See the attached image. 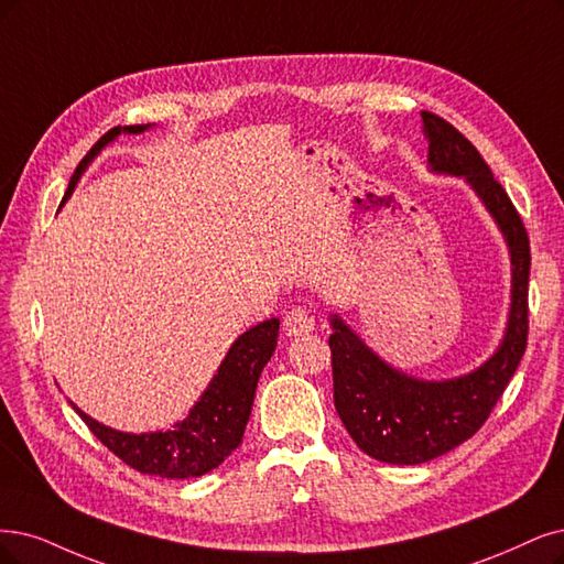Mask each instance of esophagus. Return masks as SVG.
Here are the masks:
<instances>
[{
	"instance_id": "obj_1",
	"label": "esophagus",
	"mask_w": 564,
	"mask_h": 564,
	"mask_svg": "<svg viewBox=\"0 0 564 564\" xmlns=\"http://www.w3.org/2000/svg\"><path fill=\"white\" fill-rule=\"evenodd\" d=\"M314 327H316L314 316H311L308 311L302 308V306L290 308L288 314H285V318H283V332H285L288 337L308 335V332H314Z\"/></svg>"
}]
</instances>
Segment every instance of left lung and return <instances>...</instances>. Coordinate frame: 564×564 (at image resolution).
<instances>
[{"mask_svg":"<svg viewBox=\"0 0 564 564\" xmlns=\"http://www.w3.org/2000/svg\"><path fill=\"white\" fill-rule=\"evenodd\" d=\"M434 174L463 176L502 229L511 256V308L502 344L465 377L423 381L381 360L337 314L329 318L335 406L344 427L373 460L423 465L481 430L528 346L530 239L505 187L471 141L436 113L423 111Z\"/></svg>","mask_w":564,"mask_h":564,"instance_id":"8db88e82","label":"left lung"}]
</instances>
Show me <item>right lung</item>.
<instances>
[{"mask_svg":"<svg viewBox=\"0 0 564 564\" xmlns=\"http://www.w3.org/2000/svg\"><path fill=\"white\" fill-rule=\"evenodd\" d=\"M149 128L151 124H124V128H113L104 134L76 166L62 204L72 197L80 174L86 172V166L104 145L111 143L118 134H139ZM276 339L279 318H269L246 329L229 346L216 377L204 390L199 402L187 413V419L176 423L172 430L143 434L118 432L97 423L76 404L72 406L97 440L116 453L124 465L141 474L162 478H195L223 465L227 455H232V451L241 444L250 409H253L258 379L269 358L274 356Z\"/></svg>","mask_w":564,"mask_h":564,"instance_id":"1","label":"right lung"}]
</instances>
